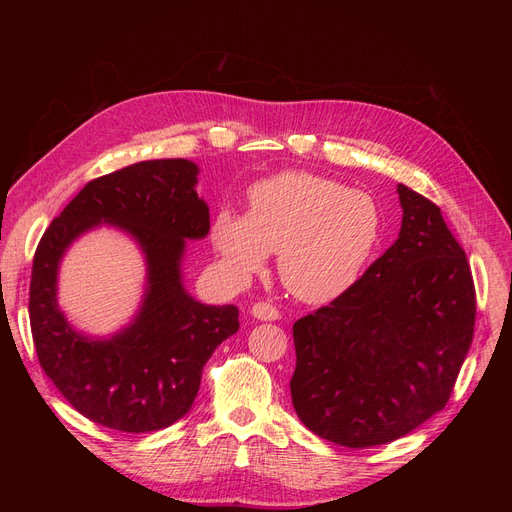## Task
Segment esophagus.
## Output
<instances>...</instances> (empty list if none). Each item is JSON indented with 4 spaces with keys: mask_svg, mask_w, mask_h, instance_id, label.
<instances>
[{
    "mask_svg": "<svg viewBox=\"0 0 512 512\" xmlns=\"http://www.w3.org/2000/svg\"><path fill=\"white\" fill-rule=\"evenodd\" d=\"M250 314L256 320H277V318H280V312H277V307L271 305V303H265V301L254 303L252 309H250Z\"/></svg>",
    "mask_w": 512,
    "mask_h": 512,
    "instance_id": "1",
    "label": "esophagus"
}]
</instances>
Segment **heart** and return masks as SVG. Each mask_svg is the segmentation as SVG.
<instances>
[{"label": "heart", "instance_id": "b5f03b06", "mask_svg": "<svg viewBox=\"0 0 512 512\" xmlns=\"http://www.w3.org/2000/svg\"><path fill=\"white\" fill-rule=\"evenodd\" d=\"M211 245L224 273L245 282L280 252V277L305 303H329L354 286L382 237V211L367 192L314 173H280L247 190V211L222 207Z\"/></svg>", "mask_w": 512, "mask_h": 512}]
</instances>
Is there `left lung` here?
<instances>
[{"mask_svg": "<svg viewBox=\"0 0 512 512\" xmlns=\"http://www.w3.org/2000/svg\"><path fill=\"white\" fill-rule=\"evenodd\" d=\"M401 228L359 282L294 322L292 406L348 448L404 438L440 412L466 361L476 294L440 207L397 185Z\"/></svg>", "mask_w": 512, "mask_h": 512, "instance_id": "1", "label": "left lung"}]
</instances>
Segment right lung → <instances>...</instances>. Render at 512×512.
Wrapping results in <instances>:
<instances>
[{
	"instance_id": "1",
	"label": "right lung",
	"mask_w": 512,
	"mask_h": 512,
	"mask_svg": "<svg viewBox=\"0 0 512 512\" xmlns=\"http://www.w3.org/2000/svg\"><path fill=\"white\" fill-rule=\"evenodd\" d=\"M190 160H147L89 181L46 228L34 256L29 322L44 374L89 421L128 433L158 431L190 412L203 367L239 331L235 305H205L183 284L188 241L209 235ZM100 225L128 234L144 254L146 292L119 332L87 336L56 297L69 245Z\"/></svg>"
}]
</instances>
